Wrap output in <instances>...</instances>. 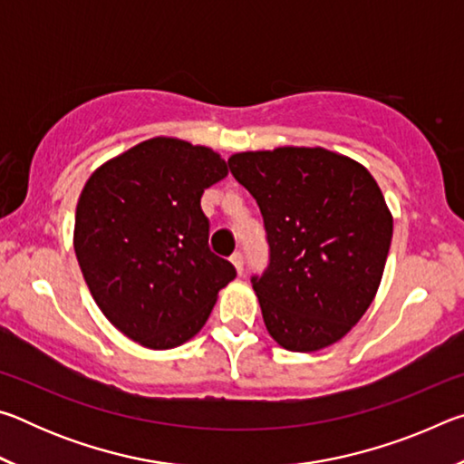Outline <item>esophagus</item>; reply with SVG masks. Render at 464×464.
Returning <instances> with one entry per match:
<instances>
[{"label": "esophagus", "instance_id": "1", "mask_svg": "<svg viewBox=\"0 0 464 464\" xmlns=\"http://www.w3.org/2000/svg\"><path fill=\"white\" fill-rule=\"evenodd\" d=\"M231 262L235 266V270H237V274L241 276V274H243V254H239V251H235V254L231 256Z\"/></svg>", "mask_w": 464, "mask_h": 464}]
</instances>
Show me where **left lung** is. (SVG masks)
Listing matches in <instances>:
<instances>
[{
    "instance_id": "8db88e82",
    "label": "left lung",
    "mask_w": 464,
    "mask_h": 464,
    "mask_svg": "<svg viewBox=\"0 0 464 464\" xmlns=\"http://www.w3.org/2000/svg\"><path fill=\"white\" fill-rule=\"evenodd\" d=\"M229 169L264 217L270 264L251 285L268 334L290 352L342 340L371 307L392 237L371 171L324 147L235 153Z\"/></svg>"
}]
</instances>
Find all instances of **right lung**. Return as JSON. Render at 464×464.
<instances>
[{
	"label": "right lung",
	"instance_id": "right-lung-1",
	"mask_svg": "<svg viewBox=\"0 0 464 464\" xmlns=\"http://www.w3.org/2000/svg\"><path fill=\"white\" fill-rule=\"evenodd\" d=\"M227 176L213 149L155 137L106 161L85 182L73 246L93 301L119 332L169 350L200 332L235 278L208 247L200 198Z\"/></svg>",
	"mask_w": 464,
	"mask_h": 464
}]
</instances>
